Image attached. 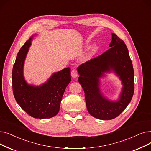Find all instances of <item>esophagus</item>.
<instances>
[{"mask_svg": "<svg viewBox=\"0 0 151 151\" xmlns=\"http://www.w3.org/2000/svg\"><path fill=\"white\" fill-rule=\"evenodd\" d=\"M71 75L72 77L76 78L78 76V72L76 69H73L71 71Z\"/></svg>", "mask_w": 151, "mask_h": 151, "instance_id": "esophagus-1", "label": "esophagus"}]
</instances>
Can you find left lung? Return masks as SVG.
I'll list each match as a JSON object with an SVG mask.
<instances>
[{"label": "left lung", "instance_id": "8db88e82", "mask_svg": "<svg viewBox=\"0 0 151 151\" xmlns=\"http://www.w3.org/2000/svg\"><path fill=\"white\" fill-rule=\"evenodd\" d=\"M112 36L110 49L78 67V81L84 92L88 112L101 120H112L119 116L132 100L134 90V70L127 45L115 34ZM111 69L120 76L124 84L121 99L117 102L102 97L98 86L99 78Z\"/></svg>", "mask_w": 151, "mask_h": 151}]
</instances>
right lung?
<instances>
[{"instance_id": "1", "label": "right lung", "mask_w": 151, "mask_h": 151, "mask_svg": "<svg viewBox=\"0 0 151 151\" xmlns=\"http://www.w3.org/2000/svg\"><path fill=\"white\" fill-rule=\"evenodd\" d=\"M32 37L19 50L13 67V93L17 102L29 115L35 119H50L59 112L65 90L71 81L70 68L54 73L42 86L28 85L24 79L23 68Z\"/></svg>"}]
</instances>
